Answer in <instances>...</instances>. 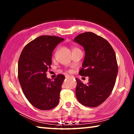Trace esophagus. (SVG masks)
Instances as JSON below:
<instances>
[{
    "mask_svg": "<svg viewBox=\"0 0 134 134\" xmlns=\"http://www.w3.org/2000/svg\"><path fill=\"white\" fill-rule=\"evenodd\" d=\"M66 77H73V76L71 75H67Z\"/></svg>",
    "mask_w": 134,
    "mask_h": 134,
    "instance_id": "esophagus-1",
    "label": "esophagus"
}]
</instances>
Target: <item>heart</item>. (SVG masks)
Instances as JSON below:
<instances>
[{
	"instance_id": "obj_1",
	"label": "heart",
	"mask_w": 134,
	"mask_h": 134,
	"mask_svg": "<svg viewBox=\"0 0 134 134\" xmlns=\"http://www.w3.org/2000/svg\"><path fill=\"white\" fill-rule=\"evenodd\" d=\"M76 48H72V50H73V49H76Z\"/></svg>"
}]
</instances>
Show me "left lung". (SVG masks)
Instances as JSON below:
<instances>
[{"label": "left lung", "mask_w": 134, "mask_h": 134, "mask_svg": "<svg viewBox=\"0 0 134 134\" xmlns=\"http://www.w3.org/2000/svg\"><path fill=\"white\" fill-rule=\"evenodd\" d=\"M73 41L85 51L79 74L89 78L87 85L76 79L77 99L84 106L96 107L106 100L114 87L118 71L115 53L107 40L91 32L79 34Z\"/></svg>", "instance_id": "1"}]
</instances>
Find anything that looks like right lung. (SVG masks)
Masks as SVG:
<instances>
[{
  "label": "right lung",
  "mask_w": 134,
  "mask_h": 134,
  "mask_svg": "<svg viewBox=\"0 0 134 134\" xmlns=\"http://www.w3.org/2000/svg\"><path fill=\"white\" fill-rule=\"evenodd\" d=\"M64 38L42 35L29 42L19 57L18 79L25 96L40 110H50L58 105L65 76L58 74L54 80L47 77L51 69L52 54Z\"/></svg>",
  "instance_id": "add662e5"
}]
</instances>
